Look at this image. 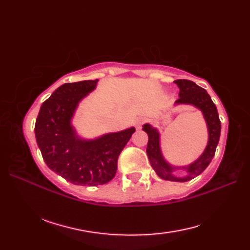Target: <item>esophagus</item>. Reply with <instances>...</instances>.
Returning a JSON list of instances; mask_svg holds the SVG:
<instances>
[{"mask_svg": "<svg viewBox=\"0 0 250 250\" xmlns=\"http://www.w3.org/2000/svg\"><path fill=\"white\" fill-rule=\"evenodd\" d=\"M144 122H145V119L142 118V117H140V118H136L135 121H134L135 128H136V129H141V126H142L143 124H144Z\"/></svg>", "mask_w": 250, "mask_h": 250, "instance_id": "1", "label": "esophagus"}]
</instances>
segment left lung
<instances>
[{
  "label": "left lung",
  "instance_id": "1",
  "mask_svg": "<svg viewBox=\"0 0 250 250\" xmlns=\"http://www.w3.org/2000/svg\"><path fill=\"white\" fill-rule=\"evenodd\" d=\"M174 83L179 88V99L175 102V104L193 105L196 108H199L204 116L207 130H208V142H207L204 152L202 153L198 160H195L187 167H173L167 163L162 156L160 134H159L158 130L156 128H152L148 124L143 125V130L148 134V144L146 150L147 156L158 176L164 180H169V182L184 183L196 177L208 167L211 159L215 156L216 147L218 145L221 122L216 105L211 101L209 94L206 92L205 89L201 88L193 82L187 81V79H177ZM179 168L185 169L188 174L184 177L175 175L174 171Z\"/></svg>",
  "mask_w": 250,
  "mask_h": 250
}]
</instances>
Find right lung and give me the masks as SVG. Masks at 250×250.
<instances>
[{
	"label": "right lung",
	"instance_id": "obj_1",
	"mask_svg": "<svg viewBox=\"0 0 250 250\" xmlns=\"http://www.w3.org/2000/svg\"><path fill=\"white\" fill-rule=\"evenodd\" d=\"M98 79L64 83L42 104L35 137L51 171L74 185L98 186L115 177L120 152L135 128L83 140L72 125L78 103L95 89Z\"/></svg>",
	"mask_w": 250,
	"mask_h": 250
}]
</instances>
